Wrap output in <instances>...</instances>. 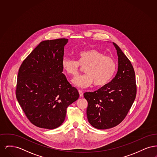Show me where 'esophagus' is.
Segmentation results:
<instances>
[{"label": "esophagus", "instance_id": "34e87169", "mask_svg": "<svg viewBox=\"0 0 157 157\" xmlns=\"http://www.w3.org/2000/svg\"><path fill=\"white\" fill-rule=\"evenodd\" d=\"M78 92H79V94L80 97H83V92H82V90H78Z\"/></svg>", "mask_w": 157, "mask_h": 157}]
</instances>
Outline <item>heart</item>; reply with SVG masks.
Masks as SVG:
<instances>
[{"instance_id": "b5f03b06", "label": "heart", "mask_w": 157, "mask_h": 157, "mask_svg": "<svg viewBox=\"0 0 157 157\" xmlns=\"http://www.w3.org/2000/svg\"><path fill=\"white\" fill-rule=\"evenodd\" d=\"M77 61L64 57L61 61L63 71L68 75L75 76L79 74V65L85 67V75L75 77L72 83L76 86L85 88L94 83L95 86L106 85L114 75L117 65L112 58L105 56L101 51L91 49L76 53Z\"/></svg>"}]
</instances>
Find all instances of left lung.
<instances>
[{"label": "left lung", "instance_id": "left-lung-1", "mask_svg": "<svg viewBox=\"0 0 157 157\" xmlns=\"http://www.w3.org/2000/svg\"><path fill=\"white\" fill-rule=\"evenodd\" d=\"M118 67L112 81L94 92L83 94L88 101L87 118L92 127L106 129L120 124L134 102L136 86L131 62L116 44Z\"/></svg>", "mask_w": 157, "mask_h": 157}]
</instances>
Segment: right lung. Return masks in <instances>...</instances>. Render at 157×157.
Returning a JSON list of instances; mask_svg holds the SVG:
<instances>
[{
	"mask_svg": "<svg viewBox=\"0 0 157 157\" xmlns=\"http://www.w3.org/2000/svg\"><path fill=\"white\" fill-rule=\"evenodd\" d=\"M67 39L41 42L19 69L16 95L35 126L53 129L65 119L67 109L79 97L62 73L61 61Z\"/></svg>",
	"mask_w": 157,
	"mask_h": 157,
	"instance_id": "1",
	"label": "right lung"
}]
</instances>
